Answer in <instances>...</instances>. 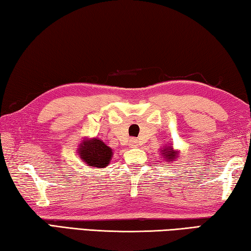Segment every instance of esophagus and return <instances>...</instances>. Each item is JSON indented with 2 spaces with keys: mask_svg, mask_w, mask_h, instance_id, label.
I'll list each match as a JSON object with an SVG mask.
<instances>
[{
  "mask_svg": "<svg viewBox=\"0 0 251 251\" xmlns=\"http://www.w3.org/2000/svg\"><path fill=\"white\" fill-rule=\"evenodd\" d=\"M129 146H130V148H137L139 146L138 139H131Z\"/></svg>",
  "mask_w": 251,
  "mask_h": 251,
  "instance_id": "esophagus-1",
  "label": "esophagus"
}]
</instances>
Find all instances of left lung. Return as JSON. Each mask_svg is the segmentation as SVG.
I'll return each instance as SVG.
<instances>
[{
    "label": "left lung",
    "mask_w": 251,
    "mask_h": 251,
    "mask_svg": "<svg viewBox=\"0 0 251 251\" xmlns=\"http://www.w3.org/2000/svg\"><path fill=\"white\" fill-rule=\"evenodd\" d=\"M159 152H160V154H161L162 159L167 163L174 162L180 157V151L174 149V146H172V145L164 146L162 149H160Z\"/></svg>",
    "instance_id": "left-lung-1"
}]
</instances>
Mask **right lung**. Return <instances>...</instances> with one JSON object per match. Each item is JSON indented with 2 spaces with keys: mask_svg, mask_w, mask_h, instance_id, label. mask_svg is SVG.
Wrapping results in <instances>:
<instances>
[{
  "mask_svg": "<svg viewBox=\"0 0 251 251\" xmlns=\"http://www.w3.org/2000/svg\"><path fill=\"white\" fill-rule=\"evenodd\" d=\"M77 155L88 167L105 168L113 157V151L99 138L85 137L77 148Z\"/></svg>",
  "mask_w": 251,
  "mask_h": 251,
  "instance_id": "obj_1",
  "label": "right lung"
}]
</instances>
